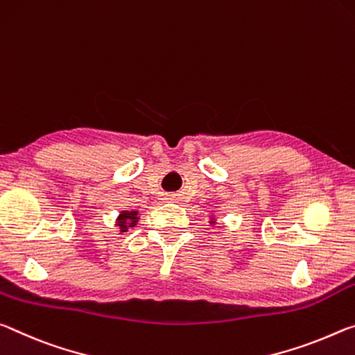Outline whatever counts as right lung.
I'll list each match as a JSON object with an SVG mask.
<instances>
[{
    "mask_svg": "<svg viewBox=\"0 0 355 355\" xmlns=\"http://www.w3.org/2000/svg\"><path fill=\"white\" fill-rule=\"evenodd\" d=\"M137 222H138V212H135V211H123L119 214L118 222H116V223H118L121 231L125 232L127 230L130 228V226H135Z\"/></svg>",
    "mask_w": 355,
    "mask_h": 355,
    "instance_id": "add662e5",
    "label": "right lung"
}]
</instances>
